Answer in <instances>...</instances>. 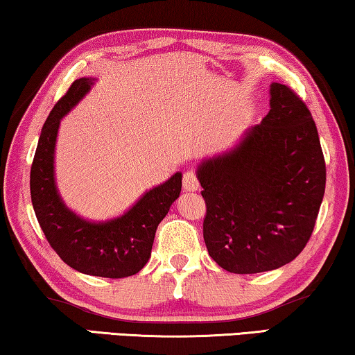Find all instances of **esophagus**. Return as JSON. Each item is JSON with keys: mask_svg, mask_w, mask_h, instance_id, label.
Listing matches in <instances>:
<instances>
[{"mask_svg": "<svg viewBox=\"0 0 355 355\" xmlns=\"http://www.w3.org/2000/svg\"><path fill=\"white\" fill-rule=\"evenodd\" d=\"M182 186L184 190H198L200 187V182H198V176H197V171L195 169H187L186 173H184V178H182Z\"/></svg>", "mask_w": 355, "mask_h": 355, "instance_id": "esophagus-1", "label": "esophagus"}]
</instances>
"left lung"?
I'll return each instance as SVG.
<instances>
[{
    "label": "left lung",
    "instance_id": "8db88e82",
    "mask_svg": "<svg viewBox=\"0 0 355 355\" xmlns=\"http://www.w3.org/2000/svg\"><path fill=\"white\" fill-rule=\"evenodd\" d=\"M208 253L234 274L288 264L304 250L325 193L315 121L290 86H270V110L237 148L198 168Z\"/></svg>",
    "mask_w": 355,
    "mask_h": 355
}]
</instances>
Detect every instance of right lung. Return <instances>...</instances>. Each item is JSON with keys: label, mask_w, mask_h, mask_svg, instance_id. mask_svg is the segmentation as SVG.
<instances>
[{"label": "right lung", "mask_w": 355, "mask_h": 355, "mask_svg": "<svg viewBox=\"0 0 355 355\" xmlns=\"http://www.w3.org/2000/svg\"><path fill=\"white\" fill-rule=\"evenodd\" d=\"M91 85V78L75 80L44 121L30 171V193L40 227L65 264L88 275L125 279L137 274L150 258L158 224L181 193L182 174L148 190L130 211L109 223H89L71 213L54 182L55 137L60 118Z\"/></svg>", "instance_id": "obj_1"}]
</instances>
